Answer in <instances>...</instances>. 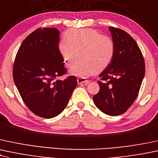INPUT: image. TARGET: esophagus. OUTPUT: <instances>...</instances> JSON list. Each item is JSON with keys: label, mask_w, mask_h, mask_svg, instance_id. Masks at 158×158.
<instances>
[{"label": "esophagus", "mask_w": 158, "mask_h": 158, "mask_svg": "<svg viewBox=\"0 0 158 158\" xmlns=\"http://www.w3.org/2000/svg\"><path fill=\"white\" fill-rule=\"evenodd\" d=\"M77 82L79 83V84H82L83 83V84L87 85L89 83V80L85 77H79L77 79Z\"/></svg>", "instance_id": "1"}]
</instances>
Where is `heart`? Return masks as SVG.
Returning a JSON list of instances; mask_svg holds the SVG:
<instances>
[{
  "label": "heart",
  "instance_id": "obj_1",
  "mask_svg": "<svg viewBox=\"0 0 158 158\" xmlns=\"http://www.w3.org/2000/svg\"><path fill=\"white\" fill-rule=\"evenodd\" d=\"M58 48L68 67L73 65L79 52L80 60L71 73L83 77L105 69L113 57L115 45L111 38L92 28H71L64 33Z\"/></svg>",
  "mask_w": 158,
  "mask_h": 158
}]
</instances>
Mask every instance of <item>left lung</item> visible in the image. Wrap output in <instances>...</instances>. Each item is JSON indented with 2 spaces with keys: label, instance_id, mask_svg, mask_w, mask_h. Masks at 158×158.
<instances>
[{
  "label": "left lung",
  "instance_id": "1",
  "mask_svg": "<svg viewBox=\"0 0 158 158\" xmlns=\"http://www.w3.org/2000/svg\"><path fill=\"white\" fill-rule=\"evenodd\" d=\"M115 45L113 57L99 74L100 90L94 96L102 113L115 116L127 111L136 99L145 74V63L135 40L120 28L109 27Z\"/></svg>",
  "mask_w": 158,
  "mask_h": 158
}]
</instances>
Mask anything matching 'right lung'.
<instances>
[{
  "label": "right lung",
  "mask_w": 158,
  "mask_h": 158,
  "mask_svg": "<svg viewBox=\"0 0 158 158\" xmlns=\"http://www.w3.org/2000/svg\"><path fill=\"white\" fill-rule=\"evenodd\" d=\"M60 32L37 28L23 41L13 65V79L23 101L40 117L57 116L68 105L77 85V77L64 80V60L59 51Z\"/></svg>",
  "instance_id": "1"
}]
</instances>
